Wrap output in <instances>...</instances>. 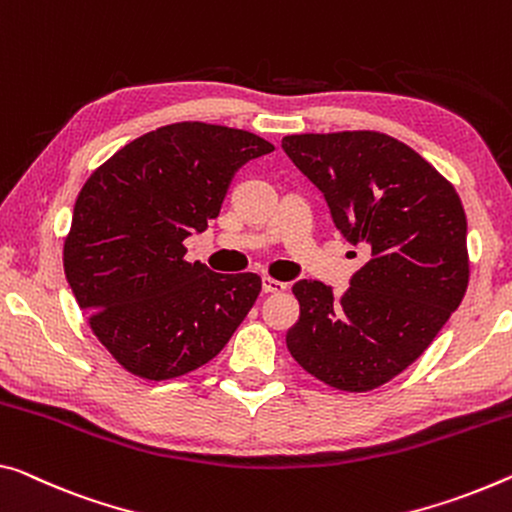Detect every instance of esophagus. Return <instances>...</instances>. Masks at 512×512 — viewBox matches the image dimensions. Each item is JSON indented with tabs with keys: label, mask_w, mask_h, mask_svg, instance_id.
I'll list each match as a JSON object with an SVG mask.
<instances>
[{
	"label": "esophagus",
	"mask_w": 512,
	"mask_h": 512,
	"mask_svg": "<svg viewBox=\"0 0 512 512\" xmlns=\"http://www.w3.org/2000/svg\"><path fill=\"white\" fill-rule=\"evenodd\" d=\"M288 286L283 281H277L272 277H263V293H283Z\"/></svg>",
	"instance_id": "obj_1"
}]
</instances>
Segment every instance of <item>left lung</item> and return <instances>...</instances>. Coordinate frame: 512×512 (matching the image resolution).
<instances>
[{"instance_id":"obj_1","label":"left lung","mask_w":512,"mask_h":512,"mask_svg":"<svg viewBox=\"0 0 512 512\" xmlns=\"http://www.w3.org/2000/svg\"><path fill=\"white\" fill-rule=\"evenodd\" d=\"M281 146L325 194L336 229L368 256L343 295L297 281L286 345L306 373L371 391L426 352L469 283L467 215L455 187L403 141L375 130L288 135Z\"/></svg>"}]
</instances>
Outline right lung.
Segmentation results:
<instances>
[{"instance_id": "1", "label": "right lung", "mask_w": 512, "mask_h": 512, "mask_svg": "<svg viewBox=\"0 0 512 512\" xmlns=\"http://www.w3.org/2000/svg\"><path fill=\"white\" fill-rule=\"evenodd\" d=\"M274 146L199 121L137 137L77 194L64 270L91 332L141 380L180 377L217 357L261 293L254 272L217 274L183 245L215 219L242 164Z\"/></svg>"}]
</instances>
